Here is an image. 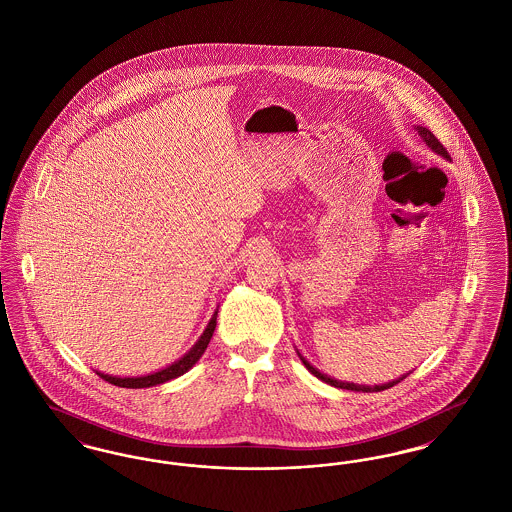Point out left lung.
Listing matches in <instances>:
<instances>
[{
    "mask_svg": "<svg viewBox=\"0 0 512 512\" xmlns=\"http://www.w3.org/2000/svg\"><path fill=\"white\" fill-rule=\"evenodd\" d=\"M414 130L418 132V136L422 138V142L426 144V146L430 147L436 155L439 157H443L445 161H451V157H449V153L445 151V147L441 146L438 142V138L426 128V126H420V124H416L414 126ZM295 351H297V357L301 359V363L305 365V368L313 374V376H317L318 380H322V382H326V384H330V386H334V388H340V390H351V391H363V393H370V391H382L388 390V388H393L395 384H399L401 380H405L411 372H407V374H403L401 378H397V380H391L388 384H378V386H365V384H353V382H341V380H336V378H332V376H328V374H324V372H320L317 366L311 365L303 355H301V351L295 347Z\"/></svg>",
    "mask_w": 512,
    "mask_h": 512,
    "instance_id": "1",
    "label": "left lung"
}]
</instances>
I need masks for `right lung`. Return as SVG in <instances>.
Here are the masks:
<instances>
[{
	"instance_id": "obj_1",
	"label": "right lung",
	"mask_w": 512,
	"mask_h": 512,
	"mask_svg": "<svg viewBox=\"0 0 512 512\" xmlns=\"http://www.w3.org/2000/svg\"><path fill=\"white\" fill-rule=\"evenodd\" d=\"M217 315H219V307L215 309L213 317L209 318L203 334L197 338L194 345L180 359H176L174 363L161 368V370L149 372V374H144V376H113V374H105V372H99V370H96V374L101 376L105 382H109V384H115L119 388H130V390L151 388V386H159V384L171 382L174 378L186 374L201 359V355L205 353L209 341L213 338V332L217 328Z\"/></svg>"
}]
</instances>
